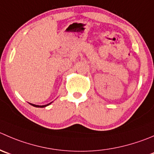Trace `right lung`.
<instances>
[{
    "label": "right lung",
    "mask_w": 154,
    "mask_h": 154,
    "mask_svg": "<svg viewBox=\"0 0 154 154\" xmlns=\"http://www.w3.org/2000/svg\"><path fill=\"white\" fill-rule=\"evenodd\" d=\"M52 102H53V101H52ZM52 102H50V103H49V104H45V105H37V104H31V103H29L30 104H31V105L32 106H34V107H47V106H48V105H50V104H51Z\"/></svg>",
    "instance_id": "obj_1"
}]
</instances>
